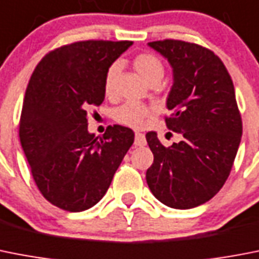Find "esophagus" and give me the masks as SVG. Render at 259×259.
Segmentation results:
<instances>
[{
	"label": "esophagus",
	"instance_id": "obj_1",
	"mask_svg": "<svg viewBox=\"0 0 259 259\" xmlns=\"http://www.w3.org/2000/svg\"><path fill=\"white\" fill-rule=\"evenodd\" d=\"M134 145H136V146H145V145H146V137H145V134L136 133Z\"/></svg>",
	"mask_w": 259,
	"mask_h": 259
}]
</instances>
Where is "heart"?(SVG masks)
<instances>
[{
  "mask_svg": "<svg viewBox=\"0 0 259 259\" xmlns=\"http://www.w3.org/2000/svg\"><path fill=\"white\" fill-rule=\"evenodd\" d=\"M133 67L146 82H151L154 80L160 81L164 73L162 60L151 52L138 54L133 59ZM118 69L119 66L117 63H113L112 66L106 69L105 79H104V92L106 96H112L114 92V84L118 75ZM151 114H153V110L146 105L138 103H126L114 110V119L121 125L129 126L133 129H141L145 126Z\"/></svg>",
  "mask_w": 259,
  "mask_h": 259,
  "instance_id": "1",
  "label": "heart"
}]
</instances>
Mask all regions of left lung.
<instances>
[{"label":"left lung","instance_id":"1","mask_svg":"<svg viewBox=\"0 0 259 259\" xmlns=\"http://www.w3.org/2000/svg\"><path fill=\"white\" fill-rule=\"evenodd\" d=\"M149 46L172 67L166 125L182 141L166 147L155 132L146 134L154 154L146 180L160 203L190 209L212 199L233 166L242 136L234 85L220 58L203 46L175 39Z\"/></svg>","mask_w":259,"mask_h":259}]
</instances>
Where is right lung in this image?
Returning <instances> with one entry per match:
<instances>
[{
	"label": "right lung",
	"mask_w": 259,
	"mask_h": 259,
	"mask_svg": "<svg viewBox=\"0 0 259 259\" xmlns=\"http://www.w3.org/2000/svg\"><path fill=\"white\" fill-rule=\"evenodd\" d=\"M130 40H81L50 51L26 89L19 140L46 200L81 212L103 199L134 142L133 130L108 126L100 141L88 132V109L105 99L106 69Z\"/></svg>",
	"instance_id": "obj_1"
}]
</instances>
